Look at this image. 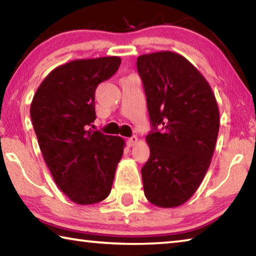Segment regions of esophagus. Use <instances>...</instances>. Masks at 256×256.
<instances>
[{"mask_svg":"<svg viewBox=\"0 0 256 256\" xmlns=\"http://www.w3.org/2000/svg\"><path fill=\"white\" fill-rule=\"evenodd\" d=\"M138 136H131V138H128V146H134L138 142Z\"/></svg>","mask_w":256,"mask_h":256,"instance_id":"esophagus-1","label":"esophagus"}]
</instances>
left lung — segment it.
<instances>
[{
	"label": "left lung",
	"instance_id": "8db88e82",
	"mask_svg": "<svg viewBox=\"0 0 256 256\" xmlns=\"http://www.w3.org/2000/svg\"><path fill=\"white\" fill-rule=\"evenodd\" d=\"M152 130L150 157L142 167L144 196L152 204L174 208L196 193L211 164L219 132V110L211 86L196 68L172 52L141 55Z\"/></svg>",
	"mask_w": 256,
	"mask_h": 256
}]
</instances>
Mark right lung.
Returning <instances> with one entry per match:
<instances>
[{
  "label": "right lung",
  "mask_w": 256,
  "mask_h": 256,
  "mask_svg": "<svg viewBox=\"0 0 256 256\" xmlns=\"http://www.w3.org/2000/svg\"><path fill=\"white\" fill-rule=\"evenodd\" d=\"M118 56L76 60L54 68L32 98L30 118L38 144L60 190L78 204L110 196L125 142L92 131L94 92L115 74Z\"/></svg>",
  "instance_id": "1"
}]
</instances>
